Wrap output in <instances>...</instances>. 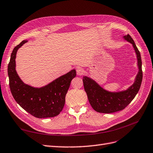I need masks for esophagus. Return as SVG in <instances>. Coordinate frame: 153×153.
Listing matches in <instances>:
<instances>
[{
  "mask_svg": "<svg viewBox=\"0 0 153 153\" xmlns=\"http://www.w3.org/2000/svg\"><path fill=\"white\" fill-rule=\"evenodd\" d=\"M76 72H77V74L78 76H81L84 74L85 71L82 67H77L76 69Z\"/></svg>",
  "mask_w": 153,
  "mask_h": 153,
  "instance_id": "34e87169",
  "label": "esophagus"
}]
</instances>
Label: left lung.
Wrapping results in <instances>:
<instances>
[{"instance_id":"1","label":"left lung","mask_w":153,"mask_h":153,"mask_svg":"<svg viewBox=\"0 0 153 153\" xmlns=\"http://www.w3.org/2000/svg\"><path fill=\"white\" fill-rule=\"evenodd\" d=\"M123 38L125 40L131 43L137 58L138 72L131 86L125 90L113 92L104 89L89 77L83 76L82 78L84 88L90 105L94 110L99 113H111L123 110L133 101L140 88L143 76L140 53L129 34L125 35Z\"/></svg>"}]
</instances>
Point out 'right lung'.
Listing matches in <instances>:
<instances>
[{
    "mask_svg": "<svg viewBox=\"0 0 153 153\" xmlns=\"http://www.w3.org/2000/svg\"><path fill=\"white\" fill-rule=\"evenodd\" d=\"M27 40H24L13 51L7 73L13 97L24 110L36 118L54 117L62 111L65 96L71 81L76 76L75 69L40 88L24 83L16 71V52Z\"/></svg>",
    "mask_w": 153,
    "mask_h": 153,
    "instance_id": "1",
    "label": "right lung"
}]
</instances>
